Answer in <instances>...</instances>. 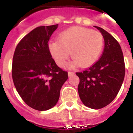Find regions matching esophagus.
I'll use <instances>...</instances> for the list:
<instances>
[{"label":"esophagus","instance_id":"34e87169","mask_svg":"<svg viewBox=\"0 0 133 133\" xmlns=\"http://www.w3.org/2000/svg\"><path fill=\"white\" fill-rule=\"evenodd\" d=\"M74 74H75V72H71V71H69V72H68V76H71V75H74Z\"/></svg>","mask_w":133,"mask_h":133}]
</instances>
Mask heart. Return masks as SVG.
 <instances>
[{"mask_svg":"<svg viewBox=\"0 0 133 133\" xmlns=\"http://www.w3.org/2000/svg\"><path fill=\"white\" fill-rule=\"evenodd\" d=\"M104 46L103 35L97 30L72 27L61 33L58 41L48 44L50 52L59 67L66 65L70 55L72 67H89L98 61Z\"/></svg>","mask_w":133,"mask_h":133,"instance_id":"heart-1","label":"heart"}]
</instances>
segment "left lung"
Listing matches in <instances>:
<instances>
[{
	"label": "left lung",
	"mask_w": 133,
	"mask_h": 133,
	"mask_svg": "<svg viewBox=\"0 0 133 133\" xmlns=\"http://www.w3.org/2000/svg\"><path fill=\"white\" fill-rule=\"evenodd\" d=\"M95 28L102 33L105 46L97 62L80 72L78 90L81 101L92 109L105 107L117 96L123 84L125 66L121 47L116 39L106 30Z\"/></svg>",
	"instance_id": "8db88e82"
}]
</instances>
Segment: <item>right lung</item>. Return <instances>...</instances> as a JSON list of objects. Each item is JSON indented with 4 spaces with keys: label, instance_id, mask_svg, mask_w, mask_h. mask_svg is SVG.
Here are the masks:
<instances>
[{
    "label": "right lung",
    "instance_id": "obj_1",
    "mask_svg": "<svg viewBox=\"0 0 133 133\" xmlns=\"http://www.w3.org/2000/svg\"><path fill=\"white\" fill-rule=\"evenodd\" d=\"M58 25L39 26L22 38L14 52L12 78L17 91L30 108L43 111L58 103L68 72L56 65L48 41Z\"/></svg>",
    "mask_w": 133,
    "mask_h": 133
}]
</instances>
